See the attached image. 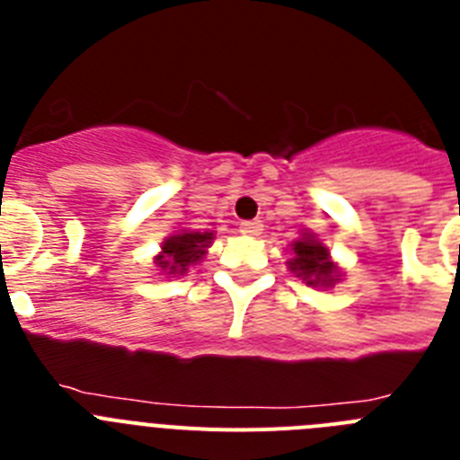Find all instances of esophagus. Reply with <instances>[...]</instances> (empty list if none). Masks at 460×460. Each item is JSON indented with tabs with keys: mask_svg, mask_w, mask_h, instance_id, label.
<instances>
[{
	"mask_svg": "<svg viewBox=\"0 0 460 460\" xmlns=\"http://www.w3.org/2000/svg\"><path fill=\"white\" fill-rule=\"evenodd\" d=\"M239 233L246 234V237H258V234L262 233V223H260V221H243L242 226H239Z\"/></svg>",
	"mask_w": 460,
	"mask_h": 460,
	"instance_id": "34e87169",
	"label": "esophagus"
}]
</instances>
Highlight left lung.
Wrapping results in <instances>:
<instances>
[{
  "mask_svg": "<svg viewBox=\"0 0 460 460\" xmlns=\"http://www.w3.org/2000/svg\"><path fill=\"white\" fill-rule=\"evenodd\" d=\"M292 258L288 260V270L302 279L311 288H334L339 280H343L345 271L341 270L339 262L332 260V253L324 246L323 239L315 233L302 230L299 239H295L290 246Z\"/></svg>",
  "mask_w": 460,
  "mask_h": 460,
  "instance_id": "left-lung-1",
  "label": "left lung"
}]
</instances>
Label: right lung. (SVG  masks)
I'll list each match as a JSON object with an SVG mask.
<instances>
[{
    "label": "right lung",
    "instance_id": "add662e5",
    "mask_svg": "<svg viewBox=\"0 0 460 460\" xmlns=\"http://www.w3.org/2000/svg\"><path fill=\"white\" fill-rule=\"evenodd\" d=\"M214 230H177L161 243V253L154 255L156 271L168 276H184L193 265L202 262L214 242Z\"/></svg>",
    "mask_w": 460,
    "mask_h": 460
}]
</instances>
